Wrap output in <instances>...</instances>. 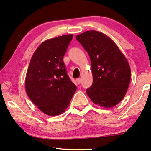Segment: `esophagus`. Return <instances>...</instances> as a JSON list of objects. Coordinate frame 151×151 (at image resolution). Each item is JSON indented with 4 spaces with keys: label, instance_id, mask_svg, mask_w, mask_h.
<instances>
[{
    "label": "esophagus",
    "instance_id": "1",
    "mask_svg": "<svg viewBox=\"0 0 151 151\" xmlns=\"http://www.w3.org/2000/svg\"><path fill=\"white\" fill-rule=\"evenodd\" d=\"M76 81H77L78 84H80V83H81V79H80V78H78V79L76 80Z\"/></svg>",
    "mask_w": 151,
    "mask_h": 151
}]
</instances>
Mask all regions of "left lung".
Returning a JSON list of instances; mask_svg holds the SVG:
<instances>
[{
  "label": "left lung",
  "mask_w": 151,
  "mask_h": 151,
  "mask_svg": "<svg viewBox=\"0 0 151 151\" xmlns=\"http://www.w3.org/2000/svg\"><path fill=\"white\" fill-rule=\"evenodd\" d=\"M88 52L93 82L86 90L94 104L106 108L115 106L123 99L131 80V69L124 54L106 35L88 30L76 36Z\"/></svg>",
  "instance_id": "1"
}]
</instances>
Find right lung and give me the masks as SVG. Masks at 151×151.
<instances>
[{
  "instance_id": "obj_1",
  "label": "right lung",
  "mask_w": 151,
  "mask_h": 151,
  "mask_svg": "<svg viewBox=\"0 0 151 151\" xmlns=\"http://www.w3.org/2000/svg\"><path fill=\"white\" fill-rule=\"evenodd\" d=\"M72 39L71 34L47 39L41 43L30 61L26 91L32 103L48 116L64 112L76 91L63 60Z\"/></svg>"
}]
</instances>
